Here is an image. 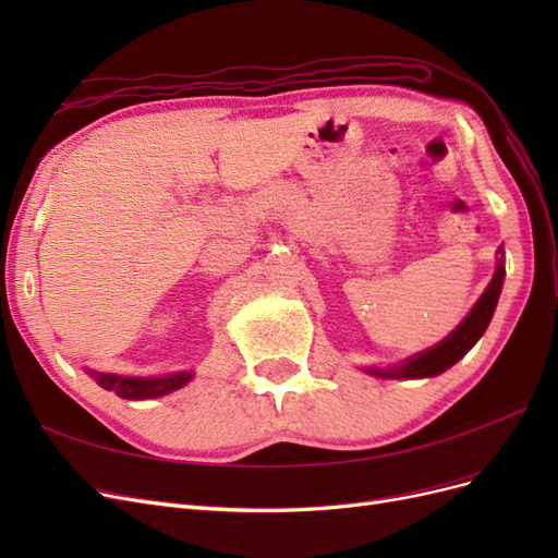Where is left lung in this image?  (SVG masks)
I'll return each instance as SVG.
<instances>
[{
    "label": "left lung",
    "instance_id": "8db88e82",
    "mask_svg": "<svg viewBox=\"0 0 558 558\" xmlns=\"http://www.w3.org/2000/svg\"><path fill=\"white\" fill-rule=\"evenodd\" d=\"M500 258L496 263V272L494 279L488 281L484 293L480 300L472 305L468 316L456 326L442 342H437L435 347L416 353V356H410L408 361H402L391 367H365L367 375L373 377H384V379H426V377H437L442 375L445 369H449L453 363H459L465 353L480 342V337L486 332L488 324H492L498 298L502 291V281H505V256L502 248H498Z\"/></svg>",
    "mask_w": 558,
    "mask_h": 558
}]
</instances>
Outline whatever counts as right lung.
<instances>
[{
	"mask_svg": "<svg viewBox=\"0 0 558 558\" xmlns=\"http://www.w3.org/2000/svg\"><path fill=\"white\" fill-rule=\"evenodd\" d=\"M86 373L107 391H113L118 398L125 400H150L177 391L193 379L191 369H179V373L165 377H125L113 373H97V369H86Z\"/></svg>",
	"mask_w": 558,
	"mask_h": 558,
	"instance_id": "obj_1",
	"label": "right lung"
}]
</instances>
